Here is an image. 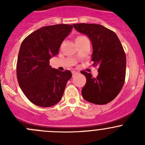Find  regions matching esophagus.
Returning <instances> with one entry per match:
<instances>
[{"label":"esophagus","instance_id":"34e87169","mask_svg":"<svg viewBox=\"0 0 145 145\" xmlns=\"http://www.w3.org/2000/svg\"><path fill=\"white\" fill-rule=\"evenodd\" d=\"M77 74H78V72H76V71H72V75H73V76H75V75H76Z\"/></svg>","mask_w":145,"mask_h":145}]
</instances>
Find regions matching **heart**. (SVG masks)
<instances>
[{"instance_id":"1","label":"heart","mask_w":145,"mask_h":145,"mask_svg":"<svg viewBox=\"0 0 145 145\" xmlns=\"http://www.w3.org/2000/svg\"><path fill=\"white\" fill-rule=\"evenodd\" d=\"M83 38H85V36H78L76 38V40H81V39H83Z\"/></svg>"}]
</instances>
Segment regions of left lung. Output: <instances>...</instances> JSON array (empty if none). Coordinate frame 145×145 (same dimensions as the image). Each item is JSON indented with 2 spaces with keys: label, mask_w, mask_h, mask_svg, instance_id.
<instances>
[{
  "label": "left lung",
  "mask_w": 145,
  "mask_h": 145,
  "mask_svg": "<svg viewBox=\"0 0 145 145\" xmlns=\"http://www.w3.org/2000/svg\"><path fill=\"white\" fill-rule=\"evenodd\" d=\"M73 26L90 39L93 65L98 67L95 78L86 71H81L86 78L82 96L91 103L106 105L115 99L125 82L126 57L123 48L116 33L102 25L79 23Z\"/></svg>",
  "instance_id": "obj_1"
}]
</instances>
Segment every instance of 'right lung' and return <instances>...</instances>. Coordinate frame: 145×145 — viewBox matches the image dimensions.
<instances>
[{
  "label": "right lung",
  "mask_w": 145,
  "mask_h": 145,
  "mask_svg": "<svg viewBox=\"0 0 145 145\" xmlns=\"http://www.w3.org/2000/svg\"><path fill=\"white\" fill-rule=\"evenodd\" d=\"M72 25L56 24L40 28L22 43L17 62V78L20 88L34 105L48 107L62 99L69 70L52 69L50 59L59 52V47L72 29Z\"/></svg>",
  "instance_id": "add662e5"
}]
</instances>
